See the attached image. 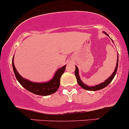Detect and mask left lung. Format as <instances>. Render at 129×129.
Wrapping results in <instances>:
<instances>
[{"mask_svg":"<svg viewBox=\"0 0 129 129\" xmlns=\"http://www.w3.org/2000/svg\"><path fill=\"white\" fill-rule=\"evenodd\" d=\"M104 33H105L106 35H107L108 37H109V35L105 31H104ZM112 42H113L112 41ZM118 57H117V63H116V66L115 69L114 71V72H113L112 74L108 78L107 80H105V82H102V83L99 84V85H94V86H89L88 85H86V84H85L81 80L80 76H79V69H78L77 66H76V70H75V76L76 77L77 79V83H79V85L83 89H86V90H88V91H98V90H100V89H102L104 88L105 87H106L107 86H108L110 82L112 81L113 78L115 77L117 69H118Z\"/></svg>","mask_w":129,"mask_h":129,"instance_id":"1","label":"left lung"}]
</instances>
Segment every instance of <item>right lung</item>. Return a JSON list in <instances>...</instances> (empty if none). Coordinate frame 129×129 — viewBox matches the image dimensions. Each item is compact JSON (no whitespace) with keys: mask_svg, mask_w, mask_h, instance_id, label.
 Wrapping results in <instances>:
<instances>
[{"mask_svg":"<svg viewBox=\"0 0 129 129\" xmlns=\"http://www.w3.org/2000/svg\"><path fill=\"white\" fill-rule=\"evenodd\" d=\"M14 57L12 60V66L16 78L22 86L28 91L40 96H48L54 93L58 89L60 85V78L64 73L66 65L58 69L51 80L47 82H33L24 79L18 73L14 64Z\"/></svg>","mask_w":129,"mask_h":129,"instance_id":"right-lung-1","label":"right lung"}]
</instances>
